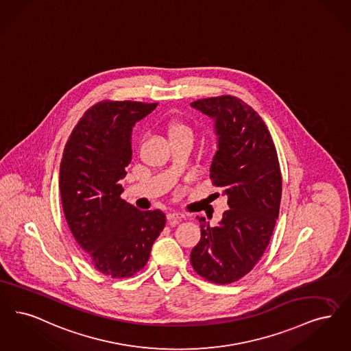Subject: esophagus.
Segmentation results:
<instances>
[{
	"label": "esophagus",
	"instance_id": "esophagus-1",
	"mask_svg": "<svg viewBox=\"0 0 351 351\" xmlns=\"http://www.w3.org/2000/svg\"><path fill=\"white\" fill-rule=\"evenodd\" d=\"M184 218H185V215L182 213H167V221L171 225L178 223L179 221H182Z\"/></svg>",
	"mask_w": 351,
	"mask_h": 351
}]
</instances>
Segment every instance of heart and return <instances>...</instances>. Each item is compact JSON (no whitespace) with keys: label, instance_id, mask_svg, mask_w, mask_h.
Masks as SVG:
<instances>
[{"label":"heart","instance_id":"heart-1","mask_svg":"<svg viewBox=\"0 0 351 351\" xmlns=\"http://www.w3.org/2000/svg\"><path fill=\"white\" fill-rule=\"evenodd\" d=\"M167 134H169V141L180 140L185 137L192 138V136H193L192 129L180 121L169 123L167 125Z\"/></svg>","mask_w":351,"mask_h":351}]
</instances>
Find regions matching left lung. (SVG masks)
Listing matches in <instances>:
<instances>
[{
	"label": "left lung",
	"mask_w": 351,
	"mask_h": 351,
	"mask_svg": "<svg viewBox=\"0 0 351 351\" xmlns=\"http://www.w3.org/2000/svg\"><path fill=\"white\" fill-rule=\"evenodd\" d=\"M191 106L215 123L210 179L230 206L218 226L199 218L201 239L191 263L205 280L232 283L252 270L273 235L282 196L278 155L265 123L241 99L222 95Z\"/></svg>",
	"instance_id": "obj_1"
}]
</instances>
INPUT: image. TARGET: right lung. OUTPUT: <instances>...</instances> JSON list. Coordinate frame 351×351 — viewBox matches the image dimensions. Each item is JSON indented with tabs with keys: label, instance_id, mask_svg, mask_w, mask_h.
I'll return each mask as SVG.
<instances>
[{
	"label": "right lung",
	"instance_id": "right-lung-1",
	"mask_svg": "<svg viewBox=\"0 0 351 351\" xmlns=\"http://www.w3.org/2000/svg\"><path fill=\"white\" fill-rule=\"evenodd\" d=\"M156 106L99 101L74 126L61 159L58 186L71 234L95 269L112 278L140 271L166 225L162 211L138 210L120 197L132 129Z\"/></svg>",
	"mask_w": 351,
	"mask_h": 351
}]
</instances>
